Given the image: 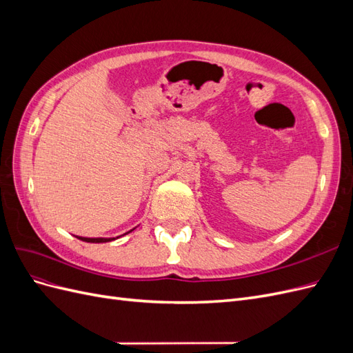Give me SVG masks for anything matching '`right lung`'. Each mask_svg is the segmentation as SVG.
<instances>
[{
  "label": "right lung",
  "instance_id": "add662e5",
  "mask_svg": "<svg viewBox=\"0 0 353 353\" xmlns=\"http://www.w3.org/2000/svg\"><path fill=\"white\" fill-rule=\"evenodd\" d=\"M82 241H87V243H105V241H112L114 239H85V237H78Z\"/></svg>",
  "mask_w": 353,
  "mask_h": 353
}]
</instances>
